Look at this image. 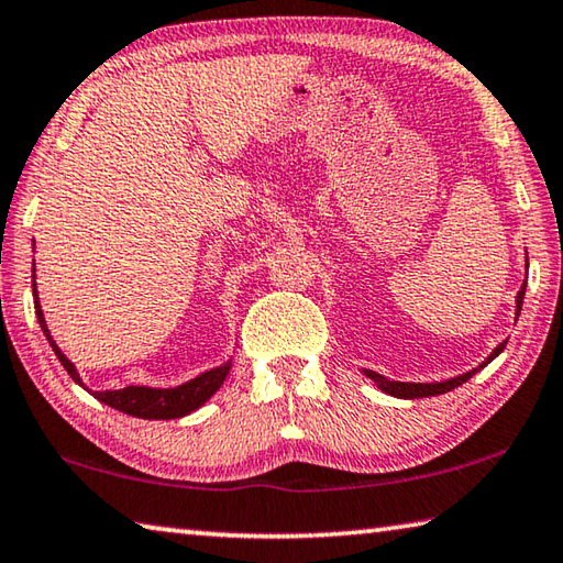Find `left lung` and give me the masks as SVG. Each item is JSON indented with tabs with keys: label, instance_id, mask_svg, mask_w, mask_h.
Here are the masks:
<instances>
[{
	"label": "left lung",
	"instance_id": "1",
	"mask_svg": "<svg viewBox=\"0 0 563 563\" xmlns=\"http://www.w3.org/2000/svg\"><path fill=\"white\" fill-rule=\"evenodd\" d=\"M527 266H529V264H527ZM525 291H527V282L521 284V289H519V294H517V319H519L521 303H525ZM505 346H507V341L499 343V346L489 353V358H487L485 363H482L479 368H485L489 361H495V358L499 356V353L505 351ZM479 368H472V371H467V373H462V376H455V378H450V380H440V383H402V380H390V378H386V376H380V373L368 371V368H363V376H368L383 393H388V396H393V398L412 400V398L442 396V393H448V390H452V388L462 386V383H467L472 376H475V373H477Z\"/></svg>",
	"mask_w": 563,
	"mask_h": 563
}]
</instances>
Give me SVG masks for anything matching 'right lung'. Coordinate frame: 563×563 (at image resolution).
<instances>
[{"label":"right lung","instance_id":"right-lung-1","mask_svg":"<svg viewBox=\"0 0 563 563\" xmlns=\"http://www.w3.org/2000/svg\"><path fill=\"white\" fill-rule=\"evenodd\" d=\"M32 289H34V309H36V319L42 323V331L48 341V346L54 349L56 358L62 361V366L66 368L68 376H71L78 386L86 388V383L78 376V371L71 361H68L62 349L56 346V341L48 333L42 303H38V291H36V269L32 266ZM232 368V358L224 361L222 366L210 368L200 373V376L180 383L175 388H151V386H125L121 390H88L93 398H98L106 406H111L115 410L125 412V416L133 418H143V420H175V418H185L190 416L192 410L202 408L207 400H210L227 378V373Z\"/></svg>","mask_w":563,"mask_h":563}]
</instances>
